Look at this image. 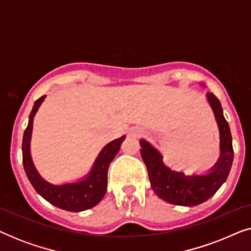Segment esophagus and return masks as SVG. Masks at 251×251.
<instances>
[{"label": "esophagus", "instance_id": "obj_1", "mask_svg": "<svg viewBox=\"0 0 251 251\" xmlns=\"http://www.w3.org/2000/svg\"><path fill=\"white\" fill-rule=\"evenodd\" d=\"M130 133H131V136H135V137H138L140 133H142V130L136 128V129H132L131 131H130Z\"/></svg>", "mask_w": 251, "mask_h": 251}]
</instances>
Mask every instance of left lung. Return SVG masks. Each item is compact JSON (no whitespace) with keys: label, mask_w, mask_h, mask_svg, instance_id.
Segmentation results:
<instances>
[{"label":"left lung","mask_w":251,"mask_h":251,"mask_svg":"<svg viewBox=\"0 0 251 251\" xmlns=\"http://www.w3.org/2000/svg\"><path fill=\"white\" fill-rule=\"evenodd\" d=\"M207 98L214 111L221 138V155L208 174L187 176L181 171H175L163 163V156L155 147L146 140H140V154L146 164L151 186L157 197L171 204L193 207L207 201L225 183L231 170L234 156L231 130L218 98L211 92H208Z\"/></svg>","instance_id":"8db88e82"}]
</instances>
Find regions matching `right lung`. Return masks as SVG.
<instances>
[{
	"instance_id": "add662e5",
	"label": "right lung",
	"mask_w": 251,
	"mask_h": 251,
	"mask_svg": "<svg viewBox=\"0 0 251 251\" xmlns=\"http://www.w3.org/2000/svg\"><path fill=\"white\" fill-rule=\"evenodd\" d=\"M44 98H46V96H42L34 102L33 109L29 114L28 126L24 132L22 146L24 169H25L27 177H28L33 187L35 188V191L51 204L56 205L63 210L73 212L87 210V209H90L98 204L104 198L106 190H107V171L109 163L118 154L126 136H122L108 143L100 151L90 173L83 179L75 181V183H66L61 185L51 184L40 176L35 166H34L32 156H30L33 120Z\"/></svg>"
}]
</instances>
